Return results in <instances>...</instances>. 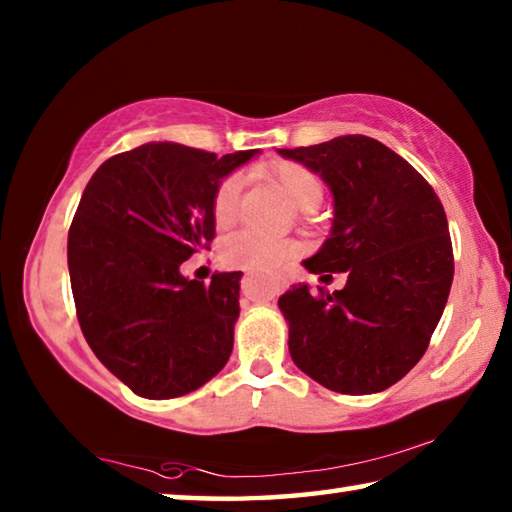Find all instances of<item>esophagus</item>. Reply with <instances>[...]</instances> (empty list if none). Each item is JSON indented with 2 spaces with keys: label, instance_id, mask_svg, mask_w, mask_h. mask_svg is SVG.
<instances>
[{
  "label": "esophagus",
  "instance_id": "1",
  "mask_svg": "<svg viewBox=\"0 0 512 512\" xmlns=\"http://www.w3.org/2000/svg\"><path fill=\"white\" fill-rule=\"evenodd\" d=\"M280 291V282H262L255 280V277H244V280H241V293L250 300H273Z\"/></svg>",
  "mask_w": 512,
  "mask_h": 512
}]
</instances>
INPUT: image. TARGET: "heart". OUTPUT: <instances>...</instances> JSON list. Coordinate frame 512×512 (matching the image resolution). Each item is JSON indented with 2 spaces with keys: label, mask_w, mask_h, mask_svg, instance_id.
Wrapping results in <instances>:
<instances>
[{
  "label": "heart",
  "mask_w": 512,
  "mask_h": 512,
  "mask_svg": "<svg viewBox=\"0 0 512 512\" xmlns=\"http://www.w3.org/2000/svg\"><path fill=\"white\" fill-rule=\"evenodd\" d=\"M280 196L293 210L311 212L323 201V183L314 171L296 162H282L266 173ZM241 183L239 176H228L219 185L214 194L212 212L214 221L219 225H228L237 219L239 201H241ZM300 244L293 239L266 237L253 230L230 235L221 244V259L228 268L246 271L257 277H275L284 271L291 259L300 255Z\"/></svg>",
  "instance_id": "obj_1"
}]
</instances>
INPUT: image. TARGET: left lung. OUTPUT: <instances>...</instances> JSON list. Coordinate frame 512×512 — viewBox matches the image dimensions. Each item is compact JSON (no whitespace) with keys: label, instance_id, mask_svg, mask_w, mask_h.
<instances>
[{"label":"left lung","instance_id":"1","mask_svg":"<svg viewBox=\"0 0 512 512\" xmlns=\"http://www.w3.org/2000/svg\"><path fill=\"white\" fill-rule=\"evenodd\" d=\"M280 155L318 173L334 196L332 235L302 264L320 280L348 273L341 291L293 284L277 300L291 359L329 391H386L422 359L452 289L443 203L409 162L366 135Z\"/></svg>","mask_w":512,"mask_h":512}]
</instances>
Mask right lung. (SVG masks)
Masks as SVG:
<instances>
[{
  "mask_svg": "<svg viewBox=\"0 0 512 512\" xmlns=\"http://www.w3.org/2000/svg\"><path fill=\"white\" fill-rule=\"evenodd\" d=\"M257 151L149 142L94 171L67 237L76 316L97 359L146 400L201 388L230 359L241 271L187 280L214 239V194Z\"/></svg>",
  "mask_w": 512,
  "mask_h": 512,
  "instance_id": "obj_1",
  "label": "right lung"
}]
</instances>
